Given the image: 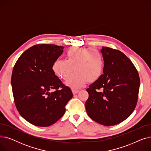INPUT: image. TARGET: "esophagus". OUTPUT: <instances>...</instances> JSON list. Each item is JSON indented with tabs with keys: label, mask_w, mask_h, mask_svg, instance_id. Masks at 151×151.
Masks as SVG:
<instances>
[{
	"label": "esophagus",
	"mask_w": 151,
	"mask_h": 151,
	"mask_svg": "<svg viewBox=\"0 0 151 151\" xmlns=\"http://www.w3.org/2000/svg\"><path fill=\"white\" fill-rule=\"evenodd\" d=\"M71 91H72V92L73 94H76L79 92V90L78 89H72Z\"/></svg>",
	"instance_id": "1"
}]
</instances>
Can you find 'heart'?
Masks as SVG:
<instances>
[{"instance_id":"1","label":"heart","mask_w":151,"mask_h":151,"mask_svg":"<svg viewBox=\"0 0 151 151\" xmlns=\"http://www.w3.org/2000/svg\"><path fill=\"white\" fill-rule=\"evenodd\" d=\"M65 60H57L52 65V70L58 77L66 80L65 82L72 89H79L86 83L94 82L101 77L104 70L105 61L102 53L91 47L70 48L65 53Z\"/></svg>"}]
</instances>
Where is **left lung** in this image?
I'll return each mask as SVG.
<instances>
[{"instance_id":"8db88e82","label":"left lung","mask_w":151,"mask_h":151,"mask_svg":"<svg viewBox=\"0 0 151 151\" xmlns=\"http://www.w3.org/2000/svg\"><path fill=\"white\" fill-rule=\"evenodd\" d=\"M104 74L86 89L88 116L105 126L114 125L128 118L136 107L139 77L132 61L121 51L102 47Z\"/></svg>"}]
</instances>
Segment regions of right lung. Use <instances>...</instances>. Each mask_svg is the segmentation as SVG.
<instances>
[{
	"mask_svg": "<svg viewBox=\"0 0 151 151\" xmlns=\"http://www.w3.org/2000/svg\"><path fill=\"white\" fill-rule=\"evenodd\" d=\"M63 48L54 45H34L21 54L13 67L11 82L16 107L24 119L36 126L56 122L73 97L70 88L52 70Z\"/></svg>",
	"mask_w": 151,
	"mask_h": 151,
	"instance_id": "1",
	"label": "right lung"
}]
</instances>
